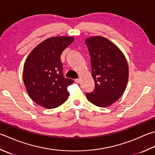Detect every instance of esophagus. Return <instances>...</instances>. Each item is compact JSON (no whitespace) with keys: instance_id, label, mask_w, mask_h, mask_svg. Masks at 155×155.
<instances>
[{"instance_id":"esophagus-1","label":"esophagus","mask_w":155,"mask_h":155,"mask_svg":"<svg viewBox=\"0 0 155 155\" xmlns=\"http://www.w3.org/2000/svg\"><path fill=\"white\" fill-rule=\"evenodd\" d=\"M81 78H77V79H75V82L78 84H79L81 83Z\"/></svg>"}]
</instances>
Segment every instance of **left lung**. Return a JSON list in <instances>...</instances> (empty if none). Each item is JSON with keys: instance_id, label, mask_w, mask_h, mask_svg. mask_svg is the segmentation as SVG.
<instances>
[{"instance_id": "8db88e82", "label": "left lung", "mask_w": 155, "mask_h": 155, "mask_svg": "<svg viewBox=\"0 0 155 155\" xmlns=\"http://www.w3.org/2000/svg\"><path fill=\"white\" fill-rule=\"evenodd\" d=\"M85 43L95 81V89L92 93H86L87 98L98 107H108L126 90L129 77L127 60L116 44L102 36L88 38Z\"/></svg>"}]
</instances>
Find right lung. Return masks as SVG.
<instances>
[{
  "mask_svg": "<svg viewBox=\"0 0 155 155\" xmlns=\"http://www.w3.org/2000/svg\"><path fill=\"white\" fill-rule=\"evenodd\" d=\"M74 39L68 36L48 38L27 58L23 67L24 84L30 98L41 107L56 108L68 97L67 88L74 81L63 77L60 56Z\"/></svg>",
  "mask_w": 155,
  "mask_h": 155,
  "instance_id": "obj_1",
  "label": "right lung"
}]
</instances>
